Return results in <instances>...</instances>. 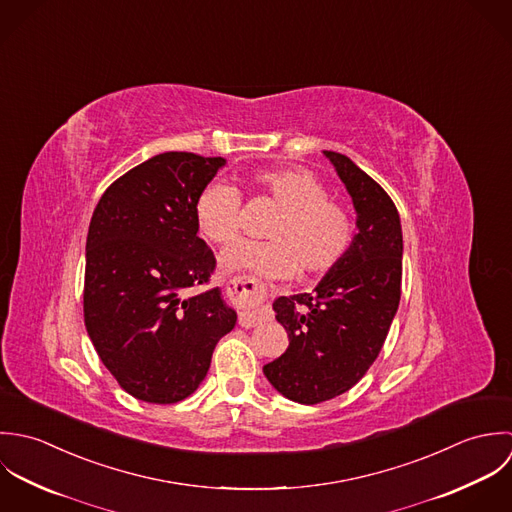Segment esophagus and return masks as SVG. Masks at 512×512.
<instances>
[{
	"instance_id": "esophagus-1",
	"label": "esophagus",
	"mask_w": 512,
	"mask_h": 512,
	"mask_svg": "<svg viewBox=\"0 0 512 512\" xmlns=\"http://www.w3.org/2000/svg\"><path fill=\"white\" fill-rule=\"evenodd\" d=\"M227 295L233 303H257V307L239 308V324L245 328H253L265 320V308L261 307L265 293L263 289L249 277H237L229 281Z\"/></svg>"
}]
</instances>
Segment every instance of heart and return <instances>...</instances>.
I'll return each mask as SVG.
<instances>
[{"label": "heart", "mask_w": 512, "mask_h": 512, "mask_svg": "<svg viewBox=\"0 0 512 512\" xmlns=\"http://www.w3.org/2000/svg\"><path fill=\"white\" fill-rule=\"evenodd\" d=\"M251 184L281 209L267 229V239L241 241L221 255L225 273L243 271L257 279L320 275L348 253L354 223L348 209L328 200L324 184L303 170H263ZM241 200L235 188L213 182L194 204L198 231L209 243L229 245L239 237Z\"/></svg>", "instance_id": "1"}]
</instances>
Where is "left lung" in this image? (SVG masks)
Segmentation results:
<instances>
[{"label": "left lung", "instance_id": "8db88e82", "mask_svg": "<svg viewBox=\"0 0 512 512\" xmlns=\"http://www.w3.org/2000/svg\"><path fill=\"white\" fill-rule=\"evenodd\" d=\"M356 209L348 253L312 293L279 297L289 348L263 366L285 398L320 404L348 392L378 358L402 295V223L384 188L348 156L324 150Z\"/></svg>", "mask_w": 512, "mask_h": 512}]
</instances>
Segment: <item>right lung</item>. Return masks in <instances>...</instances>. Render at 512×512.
<instances>
[{
    "mask_svg": "<svg viewBox=\"0 0 512 512\" xmlns=\"http://www.w3.org/2000/svg\"><path fill=\"white\" fill-rule=\"evenodd\" d=\"M225 158L164 152L112 182L87 235L83 310L89 338L120 388L176 404L204 382L235 310L207 289L213 251L194 204Z\"/></svg>",
    "mask_w": 512,
    "mask_h": 512,
    "instance_id": "1",
    "label": "right lung"
}]
</instances>
